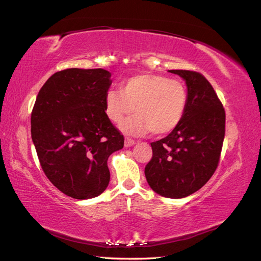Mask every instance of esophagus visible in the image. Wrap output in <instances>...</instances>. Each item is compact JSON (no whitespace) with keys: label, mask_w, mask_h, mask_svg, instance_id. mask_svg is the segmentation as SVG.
<instances>
[{"label":"esophagus","mask_w":261,"mask_h":261,"mask_svg":"<svg viewBox=\"0 0 261 261\" xmlns=\"http://www.w3.org/2000/svg\"><path fill=\"white\" fill-rule=\"evenodd\" d=\"M135 143H136V141L134 139H131V138H125V140H124L125 147H131V146H134Z\"/></svg>","instance_id":"obj_1"}]
</instances>
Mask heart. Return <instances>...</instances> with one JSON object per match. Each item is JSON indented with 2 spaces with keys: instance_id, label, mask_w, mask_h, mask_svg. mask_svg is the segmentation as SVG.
I'll use <instances>...</instances> for the list:
<instances>
[{
  "instance_id": "1",
  "label": "heart",
  "mask_w": 261,
  "mask_h": 261,
  "mask_svg": "<svg viewBox=\"0 0 261 261\" xmlns=\"http://www.w3.org/2000/svg\"><path fill=\"white\" fill-rule=\"evenodd\" d=\"M187 99V90L180 81L164 75L140 74L127 79L121 92L110 90L107 93L104 111L111 121L119 123L136 110L138 113L120 125L126 134L152 131L154 135H165L178 125Z\"/></svg>"
}]
</instances>
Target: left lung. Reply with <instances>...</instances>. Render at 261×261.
<instances>
[{
	"label": "left lung",
	"mask_w": 261,
	"mask_h": 261,
	"mask_svg": "<svg viewBox=\"0 0 261 261\" xmlns=\"http://www.w3.org/2000/svg\"><path fill=\"white\" fill-rule=\"evenodd\" d=\"M169 71L186 81L187 107L173 132L151 142L152 157L145 175L159 195L181 198L203 187L218 168L225 135V111L201 73Z\"/></svg>",
	"instance_id": "1"
}]
</instances>
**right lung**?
Here are the masks:
<instances>
[{
  "instance_id": "add662e5",
  "label": "right lung",
  "mask_w": 261,
  "mask_h": 261,
  "mask_svg": "<svg viewBox=\"0 0 261 261\" xmlns=\"http://www.w3.org/2000/svg\"><path fill=\"white\" fill-rule=\"evenodd\" d=\"M110 77L102 68L57 71L40 88L31 112V137L43 173L76 199L105 191L108 159L124 146L104 111Z\"/></svg>"
}]
</instances>
